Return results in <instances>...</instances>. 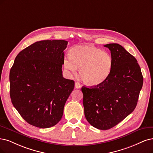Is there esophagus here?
I'll return each instance as SVG.
<instances>
[{"label": "esophagus", "mask_w": 153, "mask_h": 153, "mask_svg": "<svg viewBox=\"0 0 153 153\" xmlns=\"http://www.w3.org/2000/svg\"><path fill=\"white\" fill-rule=\"evenodd\" d=\"M75 88H77V89H80L81 88V84L79 82H75Z\"/></svg>", "instance_id": "obj_1"}]
</instances>
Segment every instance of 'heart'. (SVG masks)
<instances>
[{"mask_svg": "<svg viewBox=\"0 0 153 153\" xmlns=\"http://www.w3.org/2000/svg\"><path fill=\"white\" fill-rule=\"evenodd\" d=\"M69 58L64 59V67L75 74L77 69L82 81L89 86H98L108 78L113 67L111 55L91 45H80L72 47Z\"/></svg>", "mask_w": 153, "mask_h": 153, "instance_id": "obj_1", "label": "heart"}]
</instances>
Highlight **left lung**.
I'll list each match as a JSON object with an SVG mask.
<instances>
[{
    "label": "left lung",
    "instance_id": "1",
    "mask_svg": "<svg viewBox=\"0 0 153 153\" xmlns=\"http://www.w3.org/2000/svg\"><path fill=\"white\" fill-rule=\"evenodd\" d=\"M110 50L113 67L106 81L93 88L82 86L84 115L100 130L117 126L134 111L143 84L137 60L120 45H104Z\"/></svg>",
    "mask_w": 153,
    "mask_h": 153
}]
</instances>
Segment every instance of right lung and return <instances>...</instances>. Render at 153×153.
<instances>
[{"label": "right lung", "instance_id": "right-lung-1", "mask_svg": "<svg viewBox=\"0 0 153 153\" xmlns=\"http://www.w3.org/2000/svg\"><path fill=\"white\" fill-rule=\"evenodd\" d=\"M67 41L36 42L18 53L9 74L10 97L28 123L42 128L56 125L74 88L62 76Z\"/></svg>", "mask_w": 153, "mask_h": 153}]
</instances>
